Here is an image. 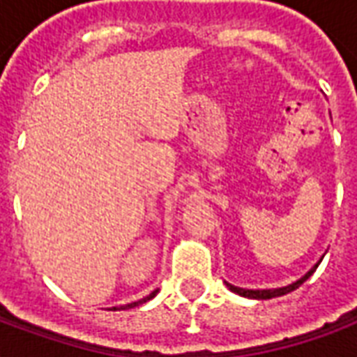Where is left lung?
Here are the masks:
<instances>
[{
	"mask_svg": "<svg viewBox=\"0 0 357 357\" xmlns=\"http://www.w3.org/2000/svg\"><path fill=\"white\" fill-rule=\"evenodd\" d=\"M315 268H317V264H315L314 268L307 271L306 275L300 277L298 281H294L292 284H287V287H281V289H256V291H252V289H241V287H235V284H229V283H225V284L229 287V291L237 292V294H241V296H248V298H258V300L273 298V296H283V294H287V292H291V291H294V289H298L300 284L304 283L307 277L314 273Z\"/></svg>",
	"mask_w": 357,
	"mask_h": 357,
	"instance_id": "1",
	"label": "left lung"
}]
</instances>
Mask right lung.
Instances as JSON below:
<instances>
[{
	"mask_svg": "<svg viewBox=\"0 0 357 357\" xmlns=\"http://www.w3.org/2000/svg\"><path fill=\"white\" fill-rule=\"evenodd\" d=\"M156 292H158V289H155V291L151 292V294H147V296H145V298H141V300H137V302H132V304H126V306H120V307H122V310H130V307L139 306V304H143V302H147V300L153 298V296H155ZM114 310H118V307H114Z\"/></svg>",
	"mask_w": 357,
	"mask_h": 357,
	"instance_id": "1",
	"label": "right lung"
}]
</instances>
